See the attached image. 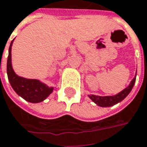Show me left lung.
Segmentation results:
<instances>
[{"instance_id":"left-lung-1","label":"left lung","mask_w":147,"mask_h":147,"mask_svg":"<svg viewBox=\"0 0 147 147\" xmlns=\"http://www.w3.org/2000/svg\"><path fill=\"white\" fill-rule=\"evenodd\" d=\"M136 82V78H134L131 84H129L127 88H126L124 90H122L121 92H120L118 94L115 95V96H106V97H100V96H96V95H90L89 98L92 99V101L98 104L100 107H111L113 106L115 104L118 103L119 102L122 101L123 99L125 98L127 95L129 94V92L131 91L133 86L135 84Z\"/></svg>"}]
</instances>
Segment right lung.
<instances>
[{"mask_svg": "<svg viewBox=\"0 0 147 147\" xmlns=\"http://www.w3.org/2000/svg\"><path fill=\"white\" fill-rule=\"evenodd\" d=\"M11 45L12 41L7 59V76L11 87L18 95L30 102H42L53 92V88H49L39 80L19 77L15 74L11 66Z\"/></svg>", "mask_w": 147, "mask_h": 147, "instance_id": "add662e5", "label": "right lung"}]
</instances>
